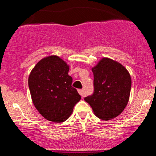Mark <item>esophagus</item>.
Wrapping results in <instances>:
<instances>
[{
  "label": "esophagus",
  "instance_id": "34e87169",
  "mask_svg": "<svg viewBox=\"0 0 156 156\" xmlns=\"http://www.w3.org/2000/svg\"><path fill=\"white\" fill-rule=\"evenodd\" d=\"M78 93H79L81 97L85 96V93H84L83 89H78Z\"/></svg>",
  "mask_w": 156,
  "mask_h": 156
}]
</instances>
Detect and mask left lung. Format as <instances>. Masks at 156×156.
I'll list each match as a JSON object with an SVG mask.
<instances>
[{"instance_id":"1","label":"left lung","mask_w":156,"mask_h":156,"mask_svg":"<svg viewBox=\"0 0 156 156\" xmlns=\"http://www.w3.org/2000/svg\"><path fill=\"white\" fill-rule=\"evenodd\" d=\"M94 94L84 98L98 118L107 121L123 112L130 98L131 78L122 64L103 57L92 68Z\"/></svg>"}]
</instances>
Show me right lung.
Here are the masks:
<instances>
[{"label":"right lung","instance_id":"right-lung-1","mask_svg":"<svg viewBox=\"0 0 156 156\" xmlns=\"http://www.w3.org/2000/svg\"><path fill=\"white\" fill-rule=\"evenodd\" d=\"M69 66L55 55L42 58L28 77L31 100L39 114L48 120L62 122L72 114L81 97L72 87Z\"/></svg>","mask_w":156,"mask_h":156}]
</instances>
